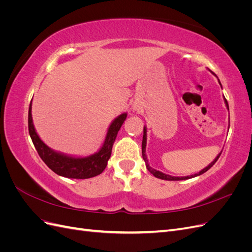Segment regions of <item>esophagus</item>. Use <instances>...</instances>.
Returning a JSON list of instances; mask_svg holds the SVG:
<instances>
[{
	"mask_svg": "<svg viewBox=\"0 0 252 252\" xmlns=\"http://www.w3.org/2000/svg\"><path fill=\"white\" fill-rule=\"evenodd\" d=\"M133 110H135V107H133Z\"/></svg>",
	"mask_w": 252,
	"mask_h": 252,
	"instance_id": "esophagus-1",
	"label": "esophagus"
}]
</instances>
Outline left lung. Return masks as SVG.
Instances as JSON below:
<instances>
[{"label": "left lung", "mask_w": 252, "mask_h": 252, "mask_svg": "<svg viewBox=\"0 0 252 252\" xmlns=\"http://www.w3.org/2000/svg\"><path fill=\"white\" fill-rule=\"evenodd\" d=\"M219 83H220V80H219ZM220 87H222V85H220ZM223 96H224V95H223ZM224 102H225V105H226L227 109L229 110V106H228V103H227V101H226L225 96H224ZM229 126H230V122H229ZM146 145H147V128H146V126H144V134H143V142H142V156H143V158H144V161H145V164H146V167H147V169L149 170V172L154 174L156 178L161 179V180H166V181H182V180H188V179H191V178H195V177H197V175H201V174H203L204 172L209 170V169L211 168V167H212L213 165H215V163L218 161V158H220V154H222V151H220V154L217 156V158H216L215 159H213V161H212L207 167H205L204 169H202L200 172L191 174V175H187V177H172V175L166 174V173H164V172H162V171H158V170H157V169H155V168H152V167L149 166L148 158H147V156H146Z\"/></svg>", "instance_id": "1"}]
</instances>
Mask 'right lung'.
Instances as JSON below:
<instances>
[{
	"instance_id": "1",
	"label": "right lung",
	"mask_w": 252,
	"mask_h": 252,
	"mask_svg": "<svg viewBox=\"0 0 252 252\" xmlns=\"http://www.w3.org/2000/svg\"><path fill=\"white\" fill-rule=\"evenodd\" d=\"M32 106V101L30 102L28 111V130L30 138H32L37 154L43 159V162L53 172L68 179H89L96 177L104 171L106 166H107L108 159L110 158L112 146L118 132L127 118L126 112L121 113L119 117L111 122L100 149L94 152V155L77 157L53 150L41 140L33 125Z\"/></svg>"
}]
</instances>
